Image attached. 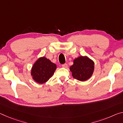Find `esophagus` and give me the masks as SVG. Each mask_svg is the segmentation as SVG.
<instances>
[{
    "instance_id": "1",
    "label": "esophagus",
    "mask_w": 123,
    "mask_h": 123,
    "mask_svg": "<svg viewBox=\"0 0 123 123\" xmlns=\"http://www.w3.org/2000/svg\"><path fill=\"white\" fill-rule=\"evenodd\" d=\"M62 67H63V68H67V65L66 63H65V64H63V65H62Z\"/></svg>"
}]
</instances>
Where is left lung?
<instances>
[{
    "label": "left lung",
    "mask_w": 123,
    "mask_h": 123,
    "mask_svg": "<svg viewBox=\"0 0 123 123\" xmlns=\"http://www.w3.org/2000/svg\"><path fill=\"white\" fill-rule=\"evenodd\" d=\"M94 62L86 56H80L73 60V65L69 67L74 78L81 81L89 79L94 71Z\"/></svg>",
    "instance_id": "8db88e82"
}]
</instances>
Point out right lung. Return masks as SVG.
<instances>
[{"mask_svg":"<svg viewBox=\"0 0 123 123\" xmlns=\"http://www.w3.org/2000/svg\"><path fill=\"white\" fill-rule=\"evenodd\" d=\"M56 68V64L43 56L39 58L33 65L31 74L35 81L43 84L47 82L53 75Z\"/></svg>","mask_w":123,"mask_h":123,"instance_id":"right-lung-1","label":"right lung"}]
</instances>
